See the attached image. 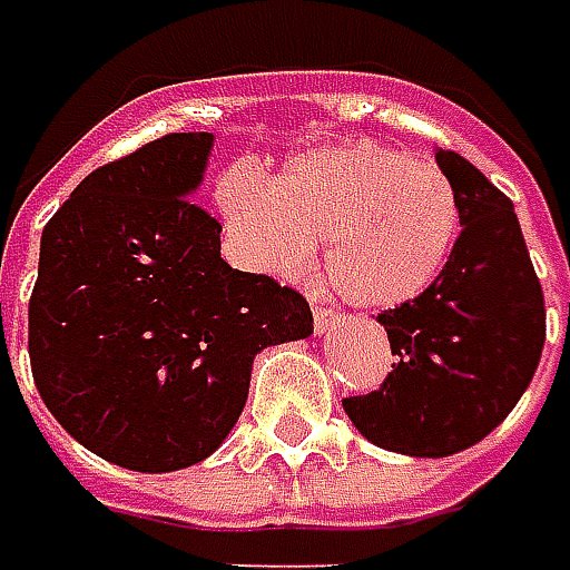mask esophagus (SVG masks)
Masks as SVG:
<instances>
[{
  "instance_id": "34e87169",
  "label": "esophagus",
  "mask_w": 570,
  "mask_h": 570,
  "mask_svg": "<svg viewBox=\"0 0 570 570\" xmlns=\"http://www.w3.org/2000/svg\"><path fill=\"white\" fill-rule=\"evenodd\" d=\"M340 314L333 307H324V304H314V330L317 333H327L330 327H336Z\"/></svg>"
}]
</instances>
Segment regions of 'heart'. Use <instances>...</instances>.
I'll return each instance as SVG.
<instances>
[{
  "label": "heart",
  "mask_w": 570,
  "mask_h": 570,
  "mask_svg": "<svg viewBox=\"0 0 570 570\" xmlns=\"http://www.w3.org/2000/svg\"><path fill=\"white\" fill-rule=\"evenodd\" d=\"M217 205L243 259L269 275H301L324 243L340 298L394 311L436 285L462 234L459 191L436 163L375 140L292 159L272 183L230 169Z\"/></svg>",
  "instance_id": "obj_1"
}]
</instances>
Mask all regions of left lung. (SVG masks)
<instances>
[{"mask_svg":"<svg viewBox=\"0 0 570 570\" xmlns=\"http://www.w3.org/2000/svg\"><path fill=\"white\" fill-rule=\"evenodd\" d=\"M436 163L462 205L455 253L430 292L379 314L397 365L379 391L343 401L365 440L416 459L462 452L500 426L546 346V298L513 202L455 150Z\"/></svg>","mask_w":570,"mask_h":570,"instance_id":"obj_1","label":"left lung"}]
</instances>
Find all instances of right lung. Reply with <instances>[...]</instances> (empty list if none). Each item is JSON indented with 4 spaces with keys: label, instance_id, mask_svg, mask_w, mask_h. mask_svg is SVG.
<instances>
[{
    "label": "right lung",
    "instance_id": "add662e5",
    "mask_svg": "<svg viewBox=\"0 0 570 570\" xmlns=\"http://www.w3.org/2000/svg\"><path fill=\"white\" fill-rule=\"evenodd\" d=\"M212 144L166 134L105 163L43 227L31 375L72 440L121 469L208 459L256 353L314 333L301 292L220 259V224L191 202Z\"/></svg>",
    "mask_w": 570,
    "mask_h": 570
}]
</instances>
